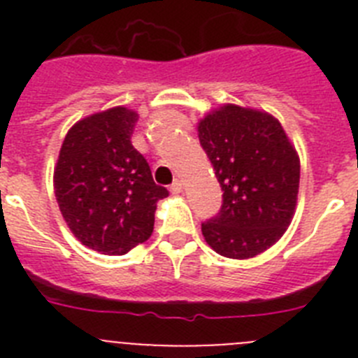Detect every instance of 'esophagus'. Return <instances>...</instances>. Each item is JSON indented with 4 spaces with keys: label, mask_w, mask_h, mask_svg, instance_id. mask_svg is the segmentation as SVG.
<instances>
[{
    "label": "esophagus",
    "mask_w": 358,
    "mask_h": 358,
    "mask_svg": "<svg viewBox=\"0 0 358 358\" xmlns=\"http://www.w3.org/2000/svg\"><path fill=\"white\" fill-rule=\"evenodd\" d=\"M170 192H172V194H181V192H182V182L179 181V179H176V181L172 182V186H170Z\"/></svg>",
    "instance_id": "34e87169"
}]
</instances>
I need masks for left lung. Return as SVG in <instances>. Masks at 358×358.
<instances>
[{
  "label": "left lung",
  "mask_w": 358,
  "mask_h": 358,
  "mask_svg": "<svg viewBox=\"0 0 358 358\" xmlns=\"http://www.w3.org/2000/svg\"><path fill=\"white\" fill-rule=\"evenodd\" d=\"M197 132L224 192L217 217L202 224L204 240L226 258H255L292 222L299 192L296 148L273 115L235 103L208 113Z\"/></svg>",
  "instance_id": "1"
}]
</instances>
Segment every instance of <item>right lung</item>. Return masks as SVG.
<instances>
[{
  "label": "right lung",
  "mask_w": 358,
  "mask_h": 358,
  "mask_svg": "<svg viewBox=\"0 0 358 358\" xmlns=\"http://www.w3.org/2000/svg\"><path fill=\"white\" fill-rule=\"evenodd\" d=\"M136 122L138 113L123 106L78 120L53 172L66 224L78 242L102 255H125L150 238L157 201L169 197L132 147Z\"/></svg>",
  "instance_id": "right-lung-1"
}]
</instances>
